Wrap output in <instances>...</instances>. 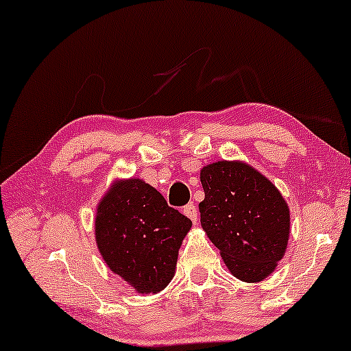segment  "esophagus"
<instances>
[{
	"label": "esophagus",
	"mask_w": 351,
	"mask_h": 351,
	"mask_svg": "<svg viewBox=\"0 0 351 351\" xmlns=\"http://www.w3.org/2000/svg\"><path fill=\"white\" fill-rule=\"evenodd\" d=\"M182 213H184L186 216L189 217L193 223H197V221H198V211H197L195 206L187 205V206H184V209H182Z\"/></svg>",
	"instance_id": "34e87169"
}]
</instances>
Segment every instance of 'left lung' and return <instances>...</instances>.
Listing matches in <instances>:
<instances>
[{
  "mask_svg": "<svg viewBox=\"0 0 351 351\" xmlns=\"http://www.w3.org/2000/svg\"><path fill=\"white\" fill-rule=\"evenodd\" d=\"M200 181L202 227L230 273L249 284L266 279L290 238V209L280 191L243 160L208 164Z\"/></svg>",
  "mask_w": 351,
  "mask_h": 351,
  "instance_id": "8db88e82",
  "label": "left lung"
}]
</instances>
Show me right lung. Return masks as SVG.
<instances>
[{
	"instance_id": "right-lung-1",
	"label": "right lung",
	"mask_w": 351,
	"mask_h": 351,
	"mask_svg": "<svg viewBox=\"0 0 351 351\" xmlns=\"http://www.w3.org/2000/svg\"><path fill=\"white\" fill-rule=\"evenodd\" d=\"M191 219L167 205L165 198L140 178L112 182L94 217L96 244L110 271L134 291L164 290L173 279Z\"/></svg>"
}]
</instances>
